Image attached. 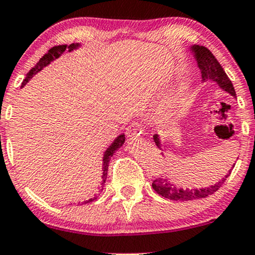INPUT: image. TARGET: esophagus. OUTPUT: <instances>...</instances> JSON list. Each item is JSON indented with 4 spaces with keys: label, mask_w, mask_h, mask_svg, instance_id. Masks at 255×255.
<instances>
[{
    "label": "esophagus",
    "mask_w": 255,
    "mask_h": 255,
    "mask_svg": "<svg viewBox=\"0 0 255 255\" xmlns=\"http://www.w3.org/2000/svg\"><path fill=\"white\" fill-rule=\"evenodd\" d=\"M126 134H127L128 139H134V137L140 136L142 134V129L140 127L139 124L134 122V124H130L127 127V130H126Z\"/></svg>",
    "instance_id": "obj_1"
}]
</instances>
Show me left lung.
Instances as JSON below:
<instances>
[{
    "instance_id": "1",
    "label": "left lung",
    "mask_w": 255,
    "mask_h": 255,
    "mask_svg": "<svg viewBox=\"0 0 255 255\" xmlns=\"http://www.w3.org/2000/svg\"><path fill=\"white\" fill-rule=\"evenodd\" d=\"M192 50L194 52V56L197 58V62L199 68L201 71V78L204 81L206 80H212L215 83L218 84V86L222 90L227 91L228 93H230L231 96L236 97L235 89H234L231 80L228 78L227 73L224 72V69L222 68L221 63L218 62L217 58L213 56V54L205 46L200 45H193ZM154 142L158 146V148L160 150V142L159 137L157 134H154L153 136ZM233 170V169H231ZM229 174L225 175L224 178H222L218 183L213 184V186L205 187V188H199V189H182L175 187V184H172L170 181H168V178H162L157 177L156 180H153L152 182V188L156 191L158 194L162 195L166 199H170V200L175 201H187V200H194V199H200V198H206L209 195L213 194L215 192H217L222 187V184L224 183V181L227 180V177L229 176Z\"/></svg>"
}]
</instances>
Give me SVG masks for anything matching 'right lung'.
Masks as SVG:
<instances>
[{
  "mask_svg": "<svg viewBox=\"0 0 255 255\" xmlns=\"http://www.w3.org/2000/svg\"><path fill=\"white\" fill-rule=\"evenodd\" d=\"M79 46H80V44H78V43L77 44L73 43V44H71V45H67V44H63V45L52 46L50 50L46 52V54L44 55V56L40 58L39 61H38L36 66H34L33 68H32L31 71L28 72L27 74H26L25 80L22 81V86H24V85H26V83H27V81L30 80V79L33 77L34 74H36V73H38L39 71H42L43 67L48 66V64L50 63L51 61H54L55 58L60 57L64 51H73V50H75V49H77V48H79ZM125 140H126L125 134H121V135H119L115 140H114L113 144H111L109 147L107 148V151L104 152V157H103V176H102V178H103V181H102V187L104 186L105 180H107L108 166H109V162H110L111 157H113V154L115 153L116 150H119V148L125 144ZM95 199H97V197L91 198L87 201H84V203L85 204L91 203V201H93V200H95Z\"/></svg>",
  "mask_w": 255,
  "mask_h": 255,
  "instance_id": "obj_1",
  "label": "right lung"
}]
</instances>
